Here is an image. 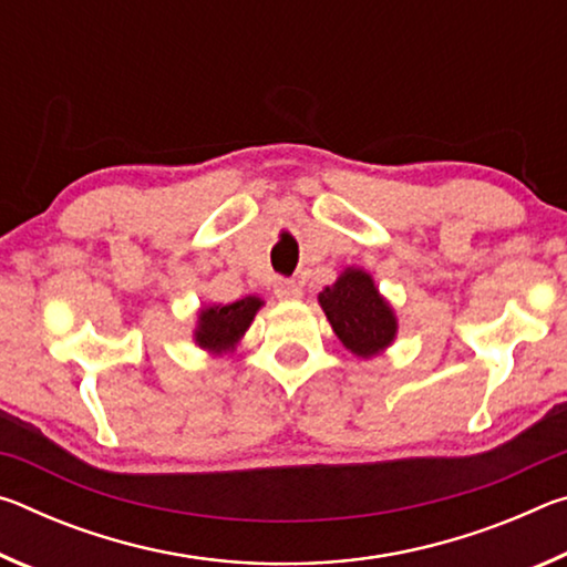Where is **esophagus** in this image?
Masks as SVG:
<instances>
[{
    "instance_id": "1",
    "label": "esophagus",
    "mask_w": 567,
    "mask_h": 567,
    "mask_svg": "<svg viewBox=\"0 0 567 567\" xmlns=\"http://www.w3.org/2000/svg\"><path fill=\"white\" fill-rule=\"evenodd\" d=\"M275 295L280 297V300H297V297H302V287L295 280H277Z\"/></svg>"
}]
</instances>
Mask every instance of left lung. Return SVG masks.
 <instances>
[{"label":"left lung","mask_w":567,"mask_h":567,"mask_svg":"<svg viewBox=\"0 0 567 567\" xmlns=\"http://www.w3.org/2000/svg\"><path fill=\"white\" fill-rule=\"evenodd\" d=\"M318 300L334 334L358 358H372L395 340V315L368 272L348 267L338 282L324 287Z\"/></svg>","instance_id":"obj_1"}]
</instances>
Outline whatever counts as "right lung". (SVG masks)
Wrapping results in <instances>:
<instances>
[{
    "mask_svg": "<svg viewBox=\"0 0 567 567\" xmlns=\"http://www.w3.org/2000/svg\"><path fill=\"white\" fill-rule=\"evenodd\" d=\"M260 307V297H243V300H237L233 305L205 307V310L199 312V322L195 330L197 344L213 352L233 350Z\"/></svg>",
    "mask_w": 567,
    "mask_h": 567,
    "instance_id": "right-lung-1",
    "label": "right lung"
}]
</instances>
